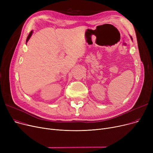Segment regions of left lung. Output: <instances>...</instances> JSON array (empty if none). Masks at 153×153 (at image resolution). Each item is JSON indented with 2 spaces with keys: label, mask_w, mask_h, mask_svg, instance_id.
Masks as SVG:
<instances>
[{
  "label": "left lung",
  "mask_w": 153,
  "mask_h": 153,
  "mask_svg": "<svg viewBox=\"0 0 153 153\" xmlns=\"http://www.w3.org/2000/svg\"><path fill=\"white\" fill-rule=\"evenodd\" d=\"M131 39H132V38H131Z\"/></svg>",
  "instance_id": "8db88e82"
}]
</instances>
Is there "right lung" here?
Wrapping results in <instances>:
<instances>
[{"label":"right lung","instance_id":"1","mask_svg":"<svg viewBox=\"0 0 153 153\" xmlns=\"http://www.w3.org/2000/svg\"><path fill=\"white\" fill-rule=\"evenodd\" d=\"M32 33H33V31H31V32L29 33L28 36H27V40H26V42H27L28 41V39H30V38L31 37V35H32Z\"/></svg>","mask_w":153,"mask_h":153}]
</instances>
